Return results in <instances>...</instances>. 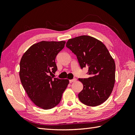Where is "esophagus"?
Segmentation results:
<instances>
[{
	"mask_svg": "<svg viewBox=\"0 0 135 135\" xmlns=\"http://www.w3.org/2000/svg\"><path fill=\"white\" fill-rule=\"evenodd\" d=\"M76 79L75 78H74V79H71V80H69V82H70V83H73V82H75V81H76Z\"/></svg>",
	"mask_w": 135,
	"mask_h": 135,
	"instance_id": "1",
	"label": "esophagus"
}]
</instances>
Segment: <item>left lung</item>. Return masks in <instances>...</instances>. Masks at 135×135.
<instances>
[{"label":"left lung","instance_id":"left-lung-1","mask_svg":"<svg viewBox=\"0 0 135 135\" xmlns=\"http://www.w3.org/2000/svg\"><path fill=\"white\" fill-rule=\"evenodd\" d=\"M66 46L76 55L80 68L88 67L86 79H79L83 89L79 100L89 107L100 105L111 95L115 80V64L105 44L95 38L81 35L70 39Z\"/></svg>","mask_w":135,"mask_h":135}]
</instances>
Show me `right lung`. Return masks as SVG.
<instances>
[{"label": "right lung", "instance_id": "right-lung-1", "mask_svg": "<svg viewBox=\"0 0 135 135\" xmlns=\"http://www.w3.org/2000/svg\"><path fill=\"white\" fill-rule=\"evenodd\" d=\"M65 41H42L34 44L24 53L20 64V78L27 96L43 109L57 105L69 80L50 74L57 69L56 57L65 47Z\"/></svg>", "mask_w": 135, "mask_h": 135}]
</instances>
